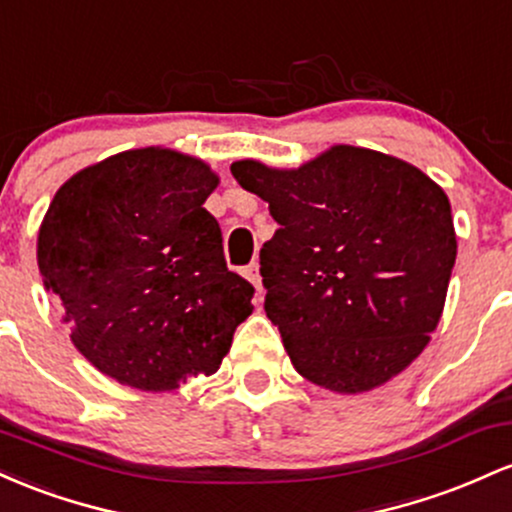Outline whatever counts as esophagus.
<instances>
[{"instance_id": "obj_1", "label": "esophagus", "mask_w": 512, "mask_h": 512, "mask_svg": "<svg viewBox=\"0 0 512 512\" xmlns=\"http://www.w3.org/2000/svg\"><path fill=\"white\" fill-rule=\"evenodd\" d=\"M244 278L249 280V283L256 287L258 295H261V292H263V283H261V273H258V263H249V266L244 268Z\"/></svg>"}]
</instances>
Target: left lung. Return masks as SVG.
I'll use <instances>...</instances> for the list:
<instances>
[{
  "instance_id": "obj_1",
  "label": "left lung",
  "mask_w": 512,
  "mask_h": 512,
  "mask_svg": "<svg viewBox=\"0 0 512 512\" xmlns=\"http://www.w3.org/2000/svg\"><path fill=\"white\" fill-rule=\"evenodd\" d=\"M232 174L280 225L261 249L263 307L295 370L336 394L404 372L438 329L457 258L445 191L353 145L297 169L241 159Z\"/></svg>"
}]
</instances>
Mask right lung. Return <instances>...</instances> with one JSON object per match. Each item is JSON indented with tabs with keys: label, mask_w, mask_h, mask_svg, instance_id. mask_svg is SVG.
<instances>
[{
	"label": "right lung",
	"mask_w": 512,
	"mask_h": 512,
	"mask_svg": "<svg viewBox=\"0 0 512 512\" xmlns=\"http://www.w3.org/2000/svg\"><path fill=\"white\" fill-rule=\"evenodd\" d=\"M220 176L166 147L113 154L60 186L38 229L45 290L74 348L142 392L212 375L254 287L227 268L222 229L203 208Z\"/></svg>",
	"instance_id": "add662e5"
}]
</instances>
